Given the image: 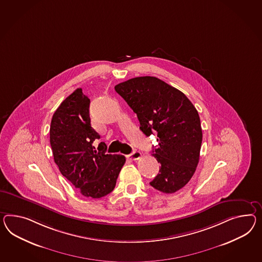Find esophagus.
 <instances>
[{
    "label": "esophagus",
    "mask_w": 262,
    "mask_h": 262,
    "mask_svg": "<svg viewBox=\"0 0 262 262\" xmlns=\"http://www.w3.org/2000/svg\"><path fill=\"white\" fill-rule=\"evenodd\" d=\"M127 157L130 159V160L137 161V160L141 159V152H139V151H134L132 154L128 155Z\"/></svg>",
    "instance_id": "1"
}]
</instances>
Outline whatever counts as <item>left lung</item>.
Returning <instances> with one entry per match:
<instances>
[{"mask_svg": "<svg viewBox=\"0 0 262 262\" xmlns=\"http://www.w3.org/2000/svg\"><path fill=\"white\" fill-rule=\"evenodd\" d=\"M118 94L137 114L140 129L157 134L152 151L161 164L150 185L165 194L184 187L200 160L202 130L193 103L177 88L156 77H137L115 86Z\"/></svg>", "mask_w": 262, "mask_h": 262, "instance_id": "left-lung-1", "label": "left lung"}]
</instances>
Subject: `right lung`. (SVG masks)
Wrapping results in <instances>:
<instances>
[{
    "mask_svg": "<svg viewBox=\"0 0 262 262\" xmlns=\"http://www.w3.org/2000/svg\"><path fill=\"white\" fill-rule=\"evenodd\" d=\"M90 100L76 89L55 111L50 124V145L61 174L82 195L100 199L114 190L125 162L122 155L105 154L106 144L95 150L101 137L91 126Z\"/></svg>",
    "mask_w": 262,
    "mask_h": 262,
    "instance_id": "1",
    "label": "right lung"
}]
</instances>
